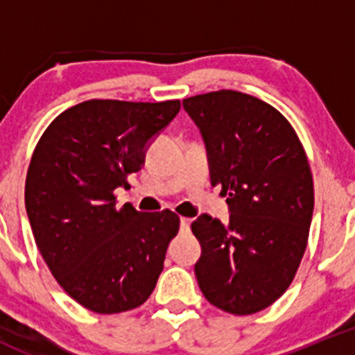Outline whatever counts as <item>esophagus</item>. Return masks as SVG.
<instances>
[{
  "instance_id": "1",
  "label": "esophagus",
  "mask_w": 355,
  "mask_h": 355,
  "mask_svg": "<svg viewBox=\"0 0 355 355\" xmlns=\"http://www.w3.org/2000/svg\"><path fill=\"white\" fill-rule=\"evenodd\" d=\"M189 228H191V218H180V230L182 232H189Z\"/></svg>"
}]
</instances>
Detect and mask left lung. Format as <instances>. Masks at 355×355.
I'll return each instance as SVG.
<instances>
[{
	"label": "left lung",
	"instance_id": "8db88e82",
	"mask_svg": "<svg viewBox=\"0 0 355 355\" xmlns=\"http://www.w3.org/2000/svg\"><path fill=\"white\" fill-rule=\"evenodd\" d=\"M184 108L232 213L228 223L200 214L191 225L202 247L200 292L225 313H259L284 295L306 252L314 209L306 151L280 111L244 92L192 96Z\"/></svg>",
	"mask_w": 355,
	"mask_h": 355
}]
</instances>
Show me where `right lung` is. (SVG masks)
Instances as JSON below:
<instances>
[{"mask_svg": "<svg viewBox=\"0 0 355 355\" xmlns=\"http://www.w3.org/2000/svg\"><path fill=\"white\" fill-rule=\"evenodd\" d=\"M178 111V99H89L60 113L32 153L25 207L35 244L62 288L92 313L142 306L163 271L178 214L116 207L114 191L130 187L148 141Z\"/></svg>", "mask_w": 355, "mask_h": 355, "instance_id": "obj_1", "label": "right lung"}]
</instances>
